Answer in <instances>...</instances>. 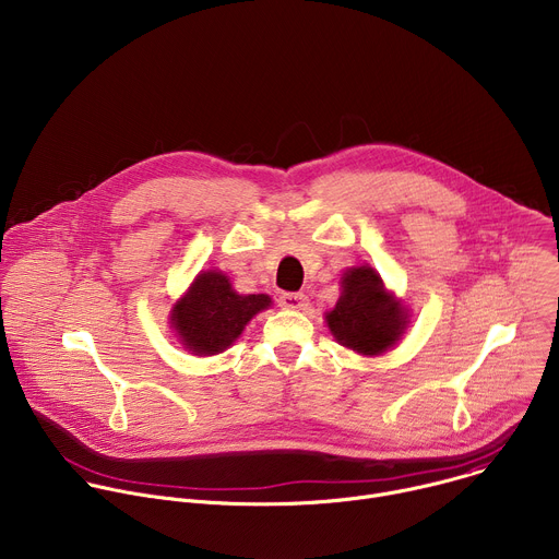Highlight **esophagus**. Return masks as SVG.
I'll use <instances>...</instances> for the list:
<instances>
[{
	"mask_svg": "<svg viewBox=\"0 0 559 559\" xmlns=\"http://www.w3.org/2000/svg\"><path fill=\"white\" fill-rule=\"evenodd\" d=\"M281 305L285 309H305L307 307V294L302 292H287L281 296Z\"/></svg>",
	"mask_w": 559,
	"mask_h": 559,
	"instance_id": "34e87169",
	"label": "esophagus"
}]
</instances>
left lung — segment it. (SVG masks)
<instances>
[{
    "label": "left lung",
    "mask_w": 559,
    "mask_h": 559,
    "mask_svg": "<svg viewBox=\"0 0 559 559\" xmlns=\"http://www.w3.org/2000/svg\"><path fill=\"white\" fill-rule=\"evenodd\" d=\"M343 294L325 321L334 338L362 356H378L393 347L407 328V309L382 285L369 265L343 274Z\"/></svg>",
    "instance_id": "left-lung-1"
}]
</instances>
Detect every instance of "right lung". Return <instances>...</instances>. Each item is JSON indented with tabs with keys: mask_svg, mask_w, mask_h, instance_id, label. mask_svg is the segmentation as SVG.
<instances>
[{
	"mask_svg": "<svg viewBox=\"0 0 559 559\" xmlns=\"http://www.w3.org/2000/svg\"><path fill=\"white\" fill-rule=\"evenodd\" d=\"M270 305L267 294H236L223 272L207 270L177 300L170 321L186 349L197 356H212L225 352Z\"/></svg>",
	"mask_w": 559,
	"mask_h": 559,
	"instance_id": "right-lung-1",
	"label": "right lung"
}]
</instances>
